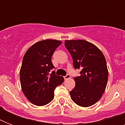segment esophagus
<instances>
[{"label":"esophagus","mask_w":125,"mask_h":125,"mask_svg":"<svg viewBox=\"0 0 125 125\" xmlns=\"http://www.w3.org/2000/svg\"><path fill=\"white\" fill-rule=\"evenodd\" d=\"M63 78H64L65 80H67V79H69V78H71V76L69 74H67L66 76H63Z\"/></svg>","instance_id":"obj_1"}]
</instances>
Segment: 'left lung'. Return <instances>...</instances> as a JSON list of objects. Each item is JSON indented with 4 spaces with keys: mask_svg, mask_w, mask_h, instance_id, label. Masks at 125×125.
<instances>
[{
    "mask_svg": "<svg viewBox=\"0 0 125 125\" xmlns=\"http://www.w3.org/2000/svg\"><path fill=\"white\" fill-rule=\"evenodd\" d=\"M65 46L74 68L81 70L80 76L74 78L76 85L70 91L71 97L80 106H91L100 100L106 87L108 71L104 56L95 45L83 40H65Z\"/></svg>",
    "mask_w": 125,
    "mask_h": 125,
    "instance_id": "8db88e82",
    "label": "left lung"
}]
</instances>
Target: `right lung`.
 I'll return each instance as SVG.
<instances>
[{"instance_id": "right-lung-1", "label": "right lung", "mask_w": 125, "mask_h": 125, "mask_svg": "<svg viewBox=\"0 0 125 125\" xmlns=\"http://www.w3.org/2000/svg\"><path fill=\"white\" fill-rule=\"evenodd\" d=\"M61 44L59 40H42L32 45L24 55L20 69L21 85L25 97L36 106H44L52 101L54 89L64 81L54 71L50 74L54 68L51 57Z\"/></svg>"}]
</instances>
